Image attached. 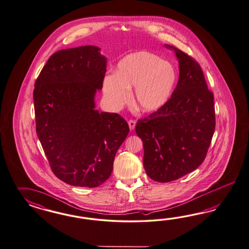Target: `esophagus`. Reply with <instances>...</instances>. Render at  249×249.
Masks as SVG:
<instances>
[{
	"instance_id": "1",
	"label": "esophagus",
	"mask_w": 249,
	"mask_h": 249,
	"mask_svg": "<svg viewBox=\"0 0 249 249\" xmlns=\"http://www.w3.org/2000/svg\"><path fill=\"white\" fill-rule=\"evenodd\" d=\"M128 127H129V129L130 130H133L134 128H135L136 126V121H132V120H130V121H128Z\"/></svg>"
}]
</instances>
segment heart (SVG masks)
Wrapping results in <instances>:
<instances>
[{
    "instance_id": "b5f03b06",
    "label": "heart",
    "mask_w": 249,
    "mask_h": 249,
    "mask_svg": "<svg viewBox=\"0 0 249 249\" xmlns=\"http://www.w3.org/2000/svg\"><path fill=\"white\" fill-rule=\"evenodd\" d=\"M176 83L173 66L155 53L141 51L122 58L115 74L106 75L103 89L107 100L115 107L125 105L135 88L133 103L143 113L155 112L171 98Z\"/></svg>"
}]
</instances>
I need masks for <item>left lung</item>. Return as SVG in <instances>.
Segmentation results:
<instances>
[{
	"label": "left lung",
	"mask_w": 249,
	"mask_h": 249,
	"mask_svg": "<svg viewBox=\"0 0 249 249\" xmlns=\"http://www.w3.org/2000/svg\"><path fill=\"white\" fill-rule=\"evenodd\" d=\"M165 46L179 61L178 83L165 105L136 125L146 174L159 182L177 180L201 165L215 128L213 94L200 65L180 49Z\"/></svg>",
	"instance_id": "1"
}]
</instances>
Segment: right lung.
I'll return each instance as SVG.
<instances>
[{
  "label": "right lung",
  "instance_id": "right-lung-1",
  "mask_svg": "<svg viewBox=\"0 0 249 249\" xmlns=\"http://www.w3.org/2000/svg\"><path fill=\"white\" fill-rule=\"evenodd\" d=\"M106 68L98 46L63 49L49 57L35 84L38 139L53 174L70 185L105 182L129 131L119 114L95 108Z\"/></svg>",
  "mask_w": 249,
  "mask_h": 249
}]
</instances>
